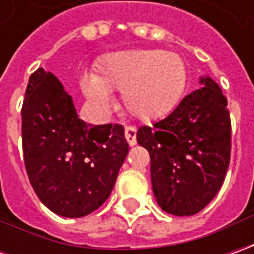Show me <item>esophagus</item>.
<instances>
[{
  "label": "esophagus",
  "instance_id": "1",
  "mask_svg": "<svg viewBox=\"0 0 254 254\" xmlns=\"http://www.w3.org/2000/svg\"><path fill=\"white\" fill-rule=\"evenodd\" d=\"M124 134H126V140L128 142V145H135L137 144V128L132 127V126H127L126 130H124Z\"/></svg>",
  "mask_w": 254,
  "mask_h": 254
}]
</instances>
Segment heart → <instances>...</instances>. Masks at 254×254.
<instances>
[{"mask_svg":"<svg viewBox=\"0 0 254 254\" xmlns=\"http://www.w3.org/2000/svg\"><path fill=\"white\" fill-rule=\"evenodd\" d=\"M187 86V66L180 55L160 49H126L104 56L96 73L84 74L82 92L94 109L112 104L110 92H123L131 116L151 122L170 114Z\"/></svg>","mask_w":254,"mask_h":254,"instance_id":"heart-1","label":"heart"}]
</instances>
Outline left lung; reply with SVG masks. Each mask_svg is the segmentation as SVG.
Returning <instances> with one entry per match:
<instances>
[{
  "instance_id": "left-lung-1",
  "label": "left lung",
  "mask_w": 254,
  "mask_h": 254,
  "mask_svg": "<svg viewBox=\"0 0 254 254\" xmlns=\"http://www.w3.org/2000/svg\"><path fill=\"white\" fill-rule=\"evenodd\" d=\"M167 119L142 126L137 141L150 152L154 196L167 213L190 216L220 190L230 161L228 100L209 76Z\"/></svg>"
}]
</instances>
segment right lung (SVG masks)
Returning a JSON list of instances; mask_svg holds the SVG:
<instances>
[{
  "label": "right lung",
  "mask_w": 254,
  "mask_h": 254,
  "mask_svg": "<svg viewBox=\"0 0 254 254\" xmlns=\"http://www.w3.org/2000/svg\"><path fill=\"white\" fill-rule=\"evenodd\" d=\"M21 116L25 168L45 206L64 218L102 206L128 154L123 126L80 120L72 96L44 67L29 77Z\"/></svg>",
  "instance_id": "obj_1"
}]
</instances>
